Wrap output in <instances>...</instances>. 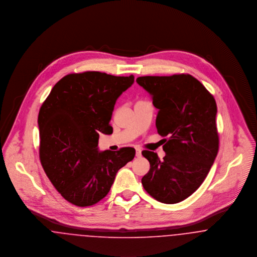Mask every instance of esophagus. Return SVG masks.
Masks as SVG:
<instances>
[{
	"label": "esophagus",
	"mask_w": 257,
	"mask_h": 257,
	"mask_svg": "<svg viewBox=\"0 0 257 257\" xmlns=\"http://www.w3.org/2000/svg\"><path fill=\"white\" fill-rule=\"evenodd\" d=\"M135 156L137 158H140L142 155H141V150L140 149H136V153H135Z\"/></svg>",
	"instance_id": "obj_1"
}]
</instances>
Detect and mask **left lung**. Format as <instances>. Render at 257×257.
Segmentation results:
<instances>
[{
	"mask_svg": "<svg viewBox=\"0 0 257 257\" xmlns=\"http://www.w3.org/2000/svg\"><path fill=\"white\" fill-rule=\"evenodd\" d=\"M136 82L152 95L159 109L158 133L166 137L163 161L154 152H142L151 167L141 180L143 188L160 202H181L201 186L217 155L216 100L188 73L141 76Z\"/></svg>",
	"mask_w": 257,
	"mask_h": 257,
	"instance_id": "left-lung-1",
	"label": "left lung"
}]
</instances>
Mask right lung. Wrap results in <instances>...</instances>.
<instances>
[{
	"instance_id": "obj_1",
	"label": "right lung",
	"mask_w": 257,
	"mask_h": 257,
	"mask_svg": "<svg viewBox=\"0 0 257 257\" xmlns=\"http://www.w3.org/2000/svg\"><path fill=\"white\" fill-rule=\"evenodd\" d=\"M135 76L99 71L69 73L55 84L39 113L40 159L55 189L68 202L92 206L104 198L120 168L135 150L98 152V133L111 135L109 123L117 98Z\"/></svg>"
}]
</instances>
